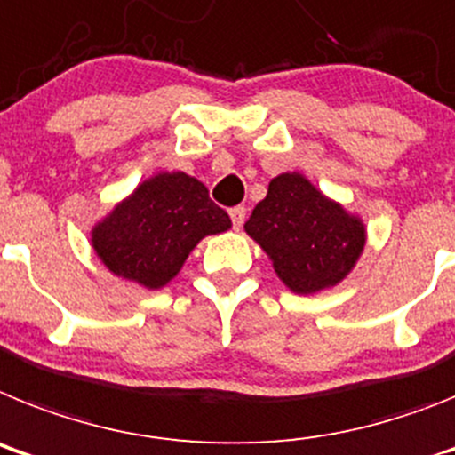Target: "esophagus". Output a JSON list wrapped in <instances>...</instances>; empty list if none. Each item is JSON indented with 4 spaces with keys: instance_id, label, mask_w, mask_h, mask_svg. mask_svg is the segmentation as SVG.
<instances>
[{
    "instance_id": "esophagus-1",
    "label": "esophagus",
    "mask_w": 455,
    "mask_h": 455,
    "mask_svg": "<svg viewBox=\"0 0 455 455\" xmlns=\"http://www.w3.org/2000/svg\"><path fill=\"white\" fill-rule=\"evenodd\" d=\"M228 215H231L233 228H240L244 222V215H247V208H244V205H235V208H231V211H228Z\"/></svg>"
}]
</instances>
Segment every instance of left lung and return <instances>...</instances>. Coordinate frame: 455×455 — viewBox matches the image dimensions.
<instances>
[{
	"instance_id": "obj_1",
	"label": "left lung",
	"mask_w": 455,
	"mask_h": 455,
	"mask_svg": "<svg viewBox=\"0 0 455 455\" xmlns=\"http://www.w3.org/2000/svg\"><path fill=\"white\" fill-rule=\"evenodd\" d=\"M244 231L270 256L279 279L299 295L337 286L366 243L364 224L321 195L302 173L272 179Z\"/></svg>"
}]
</instances>
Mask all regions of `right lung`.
Masks as SVG:
<instances>
[{
	"mask_svg": "<svg viewBox=\"0 0 455 455\" xmlns=\"http://www.w3.org/2000/svg\"><path fill=\"white\" fill-rule=\"evenodd\" d=\"M227 228L231 220L205 185L173 172L144 180L93 228L91 243L116 276L162 288L179 275L201 238Z\"/></svg>",
	"mask_w": 455,
	"mask_h": 455,
	"instance_id": "obj_1",
	"label": "right lung"
}]
</instances>
